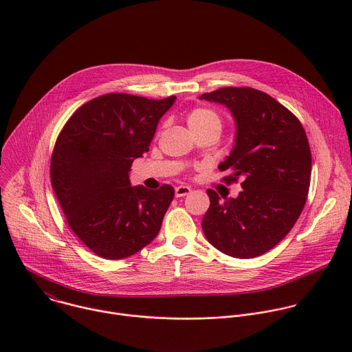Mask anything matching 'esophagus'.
Wrapping results in <instances>:
<instances>
[{"mask_svg":"<svg viewBox=\"0 0 352 352\" xmlns=\"http://www.w3.org/2000/svg\"><path fill=\"white\" fill-rule=\"evenodd\" d=\"M190 192H192V189H190V186H188V185H179V186L175 188V196H177V197L186 196V195H189Z\"/></svg>","mask_w":352,"mask_h":352,"instance_id":"1","label":"esophagus"}]
</instances>
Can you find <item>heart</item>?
<instances>
[{
    "mask_svg": "<svg viewBox=\"0 0 352 352\" xmlns=\"http://www.w3.org/2000/svg\"><path fill=\"white\" fill-rule=\"evenodd\" d=\"M188 126L190 128L192 132L199 131V129H205L210 126H219L221 129V121L216 113L208 109H195L192 110L188 117Z\"/></svg>",
    "mask_w": 352,
    "mask_h": 352,
    "instance_id": "1",
    "label": "heart"
}]
</instances>
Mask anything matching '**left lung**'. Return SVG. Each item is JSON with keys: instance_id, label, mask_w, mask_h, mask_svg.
I'll use <instances>...</instances> for the list:
<instances>
[{"instance_id": "left-lung-1", "label": "left lung", "mask_w": 352, "mask_h": 352, "mask_svg": "<svg viewBox=\"0 0 352 352\" xmlns=\"http://www.w3.org/2000/svg\"><path fill=\"white\" fill-rule=\"evenodd\" d=\"M199 98L230 110L235 139L219 170L232 171L227 182L242 181L236 197L221 199L206 190L205 236L228 256L256 258L289 232L305 206L312 170L308 138L298 118L261 90L223 87Z\"/></svg>"}]
</instances>
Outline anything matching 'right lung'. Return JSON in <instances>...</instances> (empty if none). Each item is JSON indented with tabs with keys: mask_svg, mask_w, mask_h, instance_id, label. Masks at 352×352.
Segmentation results:
<instances>
[{
	"mask_svg": "<svg viewBox=\"0 0 352 352\" xmlns=\"http://www.w3.org/2000/svg\"><path fill=\"white\" fill-rule=\"evenodd\" d=\"M175 100L125 93L96 97L74 113L56 142L53 189L72 231L100 258L132 256L160 231L174 188L132 186L129 171L148 152Z\"/></svg>",
	"mask_w": 352,
	"mask_h": 352,
	"instance_id": "add662e5",
	"label": "right lung"
}]
</instances>
